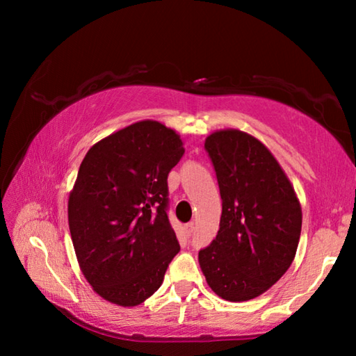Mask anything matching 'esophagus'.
<instances>
[{"label":"esophagus","instance_id":"1","mask_svg":"<svg viewBox=\"0 0 356 356\" xmlns=\"http://www.w3.org/2000/svg\"><path fill=\"white\" fill-rule=\"evenodd\" d=\"M195 222H186V225H185V232H186V236H191V234L193 232H195Z\"/></svg>","mask_w":356,"mask_h":356}]
</instances>
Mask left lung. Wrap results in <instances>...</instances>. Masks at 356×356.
<instances>
[{
  "mask_svg": "<svg viewBox=\"0 0 356 356\" xmlns=\"http://www.w3.org/2000/svg\"><path fill=\"white\" fill-rule=\"evenodd\" d=\"M204 147L222 210L218 234L200 251L201 270L218 297L256 298L291 267L301 232L300 202L278 161L254 136L220 130Z\"/></svg>",
  "mask_w": 356,
  "mask_h": 356,
  "instance_id": "8db88e82",
  "label": "left lung"
}]
</instances>
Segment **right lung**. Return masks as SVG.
<instances>
[{"label": "right lung", "instance_id": "right-lung-1", "mask_svg": "<svg viewBox=\"0 0 356 356\" xmlns=\"http://www.w3.org/2000/svg\"><path fill=\"white\" fill-rule=\"evenodd\" d=\"M185 152L176 131L141 120L88 150L69 196L80 268L100 297L136 306L180 251L168 218V174Z\"/></svg>", "mask_w": 356, "mask_h": 356}]
</instances>
